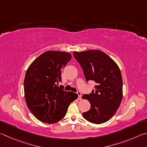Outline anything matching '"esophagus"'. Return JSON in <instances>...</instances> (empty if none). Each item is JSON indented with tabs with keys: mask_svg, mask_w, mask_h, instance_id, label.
Wrapping results in <instances>:
<instances>
[{
	"mask_svg": "<svg viewBox=\"0 0 147 147\" xmlns=\"http://www.w3.org/2000/svg\"><path fill=\"white\" fill-rule=\"evenodd\" d=\"M77 94H78V99L79 100H81V98H82V93H81V92L80 91H77Z\"/></svg>",
	"mask_w": 147,
	"mask_h": 147,
	"instance_id": "34e87169",
	"label": "esophagus"
}]
</instances>
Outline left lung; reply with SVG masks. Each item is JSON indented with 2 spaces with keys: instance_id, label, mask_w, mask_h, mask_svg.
<instances>
[{
  "instance_id": "8db88e82",
  "label": "left lung",
  "mask_w": 147,
  "mask_h": 147,
  "mask_svg": "<svg viewBox=\"0 0 147 147\" xmlns=\"http://www.w3.org/2000/svg\"><path fill=\"white\" fill-rule=\"evenodd\" d=\"M73 55L83 69L86 81L95 82L94 90L83 94L91 104L84 118L94 124L109 120L117 110L123 98V78L116 63L99 50L74 52Z\"/></svg>"
}]
</instances>
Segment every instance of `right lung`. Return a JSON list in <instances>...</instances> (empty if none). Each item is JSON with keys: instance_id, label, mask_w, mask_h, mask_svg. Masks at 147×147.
Here are the masks:
<instances>
[{"instance_id": "right-lung-1", "label": "right lung", "mask_w": 147, "mask_h": 147, "mask_svg": "<svg viewBox=\"0 0 147 147\" xmlns=\"http://www.w3.org/2000/svg\"><path fill=\"white\" fill-rule=\"evenodd\" d=\"M71 59L66 52L49 51L27 69L24 80L26 102L32 114L43 123L61 120L70 104L78 98L76 93L63 91L58 86L61 82V70Z\"/></svg>"}]
</instances>
